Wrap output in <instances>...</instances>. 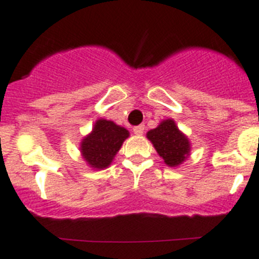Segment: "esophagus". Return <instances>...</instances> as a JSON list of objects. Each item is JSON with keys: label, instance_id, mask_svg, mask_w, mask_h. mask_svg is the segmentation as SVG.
<instances>
[{"label": "esophagus", "instance_id": "1", "mask_svg": "<svg viewBox=\"0 0 259 259\" xmlns=\"http://www.w3.org/2000/svg\"><path fill=\"white\" fill-rule=\"evenodd\" d=\"M133 132L135 135H142L144 133V125H138V126L133 127Z\"/></svg>", "mask_w": 259, "mask_h": 259}]
</instances>
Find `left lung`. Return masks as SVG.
Wrapping results in <instances>:
<instances>
[{
  "label": "left lung",
  "instance_id": "1",
  "mask_svg": "<svg viewBox=\"0 0 259 259\" xmlns=\"http://www.w3.org/2000/svg\"><path fill=\"white\" fill-rule=\"evenodd\" d=\"M147 138L152 142L159 157L170 167L181 165L190 153V142L176 126L175 121L163 120L156 129L147 133Z\"/></svg>",
  "mask_w": 259,
  "mask_h": 259
}]
</instances>
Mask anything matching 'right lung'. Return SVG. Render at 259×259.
I'll return each mask as SVG.
<instances>
[{"mask_svg": "<svg viewBox=\"0 0 259 259\" xmlns=\"http://www.w3.org/2000/svg\"><path fill=\"white\" fill-rule=\"evenodd\" d=\"M129 137L125 127L113 121L100 118L94 124L91 134L80 143V152L85 162L96 170H102L111 165L122 143Z\"/></svg>", "mask_w": 259, "mask_h": 259, "instance_id": "1", "label": "right lung"}]
</instances>
